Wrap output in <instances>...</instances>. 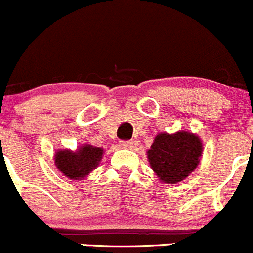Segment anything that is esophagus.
Segmentation results:
<instances>
[{"label":"esophagus","mask_w":253,"mask_h":253,"mask_svg":"<svg viewBox=\"0 0 253 253\" xmlns=\"http://www.w3.org/2000/svg\"><path fill=\"white\" fill-rule=\"evenodd\" d=\"M122 146V147L124 148H130L132 147V145H134V142L131 141V140H127V141H121V144H119Z\"/></svg>","instance_id":"34e87169"}]
</instances>
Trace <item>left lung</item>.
Wrapping results in <instances>:
<instances>
[{
  "instance_id": "left-lung-1",
  "label": "left lung",
  "mask_w": 253,
  "mask_h": 253,
  "mask_svg": "<svg viewBox=\"0 0 253 253\" xmlns=\"http://www.w3.org/2000/svg\"><path fill=\"white\" fill-rule=\"evenodd\" d=\"M202 155V142L189 131L161 132L147 151L148 162L161 181L176 184L196 169Z\"/></svg>"
}]
</instances>
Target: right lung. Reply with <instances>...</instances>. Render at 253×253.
I'll list each match as a JSON object with an SVG mask.
<instances>
[{
    "label": "right lung",
    "mask_w": 253,
    "mask_h": 253,
    "mask_svg": "<svg viewBox=\"0 0 253 253\" xmlns=\"http://www.w3.org/2000/svg\"><path fill=\"white\" fill-rule=\"evenodd\" d=\"M102 155L103 148L91 145L82 146L77 151L59 150L54 155V165L67 178L82 180L98 167Z\"/></svg>",
    "instance_id": "right-lung-1"
}]
</instances>
